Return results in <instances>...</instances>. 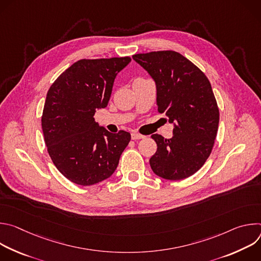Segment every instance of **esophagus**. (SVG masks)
<instances>
[{"mask_svg": "<svg viewBox=\"0 0 261 261\" xmlns=\"http://www.w3.org/2000/svg\"><path fill=\"white\" fill-rule=\"evenodd\" d=\"M131 138L133 139V140H136V139H141V138H144V135H141V134H139V133H137V132H132L131 133Z\"/></svg>", "mask_w": 261, "mask_h": 261, "instance_id": "obj_1", "label": "esophagus"}]
</instances>
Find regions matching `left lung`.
<instances>
[{"instance_id":"left-lung-1","label":"left lung","mask_w":261,"mask_h":261,"mask_svg":"<svg viewBox=\"0 0 261 261\" xmlns=\"http://www.w3.org/2000/svg\"><path fill=\"white\" fill-rule=\"evenodd\" d=\"M133 60L155 81L157 105L173 124L172 137L152 138L157 152L151 157L153 171L178 180L198 171L212 153L219 126V108L204 73L173 50L134 55Z\"/></svg>"}]
</instances>
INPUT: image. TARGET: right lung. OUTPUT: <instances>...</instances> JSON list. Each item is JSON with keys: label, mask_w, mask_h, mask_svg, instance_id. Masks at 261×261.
I'll return each mask as SVG.
<instances>
[{"label": "right lung", "mask_w": 261, "mask_h": 261, "mask_svg": "<svg viewBox=\"0 0 261 261\" xmlns=\"http://www.w3.org/2000/svg\"><path fill=\"white\" fill-rule=\"evenodd\" d=\"M131 59L80 60L49 88L41 118L47 152L69 180L91 186L108 178L118 167L131 135L110 133L95 122L107 106L117 74Z\"/></svg>", "instance_id": "right-lung-1"}]
</instances>
